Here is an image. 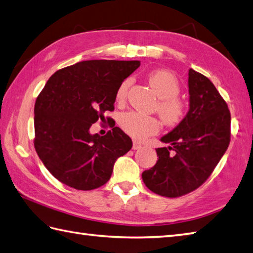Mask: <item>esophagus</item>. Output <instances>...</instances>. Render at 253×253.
<instances>
[{"instance_id": "34e87169", "label": "esophagus", "mask_w": 253, "mask_h": 253, "mask_svg": "<svg viewBox=\"0 0 253 253\" xmlns=\"http://www.w3.org/2000/svg\"><path fill=\"white\" fill-rule=\"evenodd\" d=\"M142 147V144L136 141H133V149H140Z\"/></svg>"}]
</instances>
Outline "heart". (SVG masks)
Returning a JSON list of instances; mask_svg holds the SVG:
<instances>
[{"label": "heart", "mask_w": 253, "mask_h": 253, "mask_svg": "<svg viewBox=\"0 0 253 253\" xmlns=\"http://www.w3.org/2000/svg\"><path fill=\"white\" fill-rule=\"evenodd\" d=\"M148 82L159 97L156 110L164 122L168 126H176L181 122L187 113V104L179 96L181 87L176 75L167 70H157L148 75ZM130 84L131 82L126 80L118 87L117 102L126 100ZM119 123L123 131L136 140H144L147 136L154 135L161 128V123L156 117L145 116L136 111L123 113Z\"/></svg>", "instance_id": "1"}]
</instances>
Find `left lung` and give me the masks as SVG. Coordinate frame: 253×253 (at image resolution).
<instances>
[{
  "label": "left lung",
  "mask_w": 253,
  "mask_h": 253,
  "mask_svg": "<svg viewBox=\"0 0 253 253\" xmlns=\"http://www.w3.org/2000/svg\"><path fill=\"white\" fill-rule=\"evenodd\" d=\"M189 94L187 116L162 137L171 146L156 148V165L142 173L146 187L162 197H182L201 187L230 142V112L212 82L190 69Z\"/></svg>",
  "instance_id": "8db88e82"
}]
</instances>
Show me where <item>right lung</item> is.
Returning a JSON list of instances; mask_svg holds the SVG:
<instances>
[{
	"label": "right lung",
	"instance_id": "add662e5",
	"mask_svg": "<svg viewBox=\"0 0 253 253\" xmlns=\"http://www.w3.org/2000/svg\"><path fill=\"white\" fill-rule=\"evenodd\" d=\"M140 61L89 60L56 71L35 104L34 145L50 173L76 190H94L110 179L132 140L110 120L106 135L90 126L115 110L116 91ZM109 118H107V120Z\"/></svg>",
	"mask_w": 253,
	"mask_h": 253
}]
</instances>
